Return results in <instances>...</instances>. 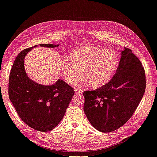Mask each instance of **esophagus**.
I'll return each mask as SVG.
<instances>
[{"label": "esophagus", "mask_w": 157, "mask_h": 157, "mask_svg": "<svg viewBox=\"0 0 157 157\" xmlns=\"http://www.w3.org/2000/svg\"><path fill=\"white\" fill-rule=\"evenodd\" d=\"M75 92L76 94H79V95H80V94H82L83 90H78V89H75Z\"/></svg>", "instance_id": "1"}]
</instances>
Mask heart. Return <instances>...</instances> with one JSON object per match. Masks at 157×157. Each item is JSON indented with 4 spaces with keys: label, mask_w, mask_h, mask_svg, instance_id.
I'll list each match as a JSON object with an SVG mask.
<instances>
[{
    "label": "heart",
    "mask_w": 157,
    "mask_h": 157,
    "mask_svg": "<svg viewBox=\"0 0 157 157\" xmlns=\"http://www.w3.org/2000/svg\"><path fill=\"white\" fill-rule=\"evenodd\" d=\"M119 61L117 53L88 45L76 49L70 59L63 61L61 75L67 83L73 84L79 75L82 76L78 84L89 83L92 88H98L107 83L116 71Z\"/></svg>",
    "instance_id": "b5f03b06"
}]
</instances>
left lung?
Returning <instances> with one entry per match:
<instances>
[{"mask_svg": "<svg viewBox=\"0 0 157 157\" xmlns=\"http://www.w3.org/2000/svg\"><path fill=\"white\" fill-rule=\"evenodd\" d=\"M145 88V69L140 60L130 49L124 48L113 78L95 90L83 92L84 112L95 129L111 132L133 116Z\"/></svg>", "mask_w": 157, "mask_h": 157, "instance_id": "obj_1", "label": "left lung"}]
</instances>
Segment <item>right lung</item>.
I'll use <instances>...</instances> for the list:
<instances>
[{
  "instance_id": "right-lung-1",
  "label": "right lung",
  "mask_w": 157,
  "mask_h": 157,
  "mask_svg": "<svg viewBox=\"0 0 157 157\" xmlns=\"http://www.w3.org/2000/svg\"><path fill=\"white\" fill-rule=\"evenodd\" d=\"M40 45L52 48L59 46L49 44ZM32 48L24 49L16 57L10 73L8 96L25 124L38 131L47 132L53 129L61 121L75 91L61 79L52 85L45 86L28 77L24 58Z\"/></svg>"
}]
</instances>
